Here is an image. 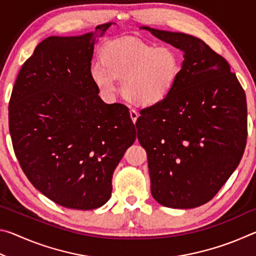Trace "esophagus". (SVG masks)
I'll use <instances>...</instances> for the list:
<instances>
[{"mask_svg": "<svg viewBox=\"0 0 256 256\" xmlns=\"http://www.w3.org/2000/svg\"><path fill=\"white\" fill-rule=\"evenodd\" d=\"M130 116H131V120H133V123H136L138 118V112L136 110H130Z\"/></svg>", "mask_w": 256, "mask_h": 256, "instance_id": "esophagus-1", "label": "esophagus"}]
</instances>
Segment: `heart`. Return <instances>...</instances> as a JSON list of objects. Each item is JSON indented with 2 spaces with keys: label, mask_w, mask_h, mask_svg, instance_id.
<instances>
[{
  "label": "heart",
  "mask_w": 256,
  "mask_h": 256,
  "mask_svg": "<svg viewBox=\"0 0 256 256\" xmlns=\"http://www.w3.org/2000/svg\"><path fill=\"white\" fill-rule=\"evenodd\" d=\"M100 62L90 66V76L100 92L108 98L120 92L138 106H154L170 96L178 81L182 60L168 46L133 40H118L102 50Z\"/></svg>",
  "instance_id": "obj_1"
}]
</instances>
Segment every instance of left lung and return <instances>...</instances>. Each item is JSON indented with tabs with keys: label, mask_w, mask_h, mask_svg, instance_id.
I'll list each match as a JSON object with an SVG mask.
<instances>
[{
	"label": "left lung",
	"mask_w": 256,
	"mask_h": 256,
	"mask_svg": "<svg viewBox=\"0 0 256 256\" xmlns=\"http://www.w3.org/2000/svg\"><path fill=\"white\" fill-rule=\"evenodd\" d=\"M140 28L184 53L175 88L142 110L136 126L154 200L192 209L209 202L240 164L248 138L245 92L227 60L200 38Z\"/></svg>",
	"instance_id": "obj_1"
}]
</instances>
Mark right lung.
Segmentation results:
<instances>
[{
  "label": "right lung",
  "mask_w": 256,
  "mask_h": 256,
  "mask_svg": "<svg viewBox=\"0 0 256 256\" xmlns=\"http://www.w3.org/2000/svg\"><path fill=\"white\" fill-rule=\"evenodd\" d=\"M114 22L80 36H50L16 76L8 128L16 158L34 188L76 210L102 206L136 131L122 104H105L90 76L94 44Z\"/></svg>",
  "instance_id": "right-lung-1"
}]
</instances>
